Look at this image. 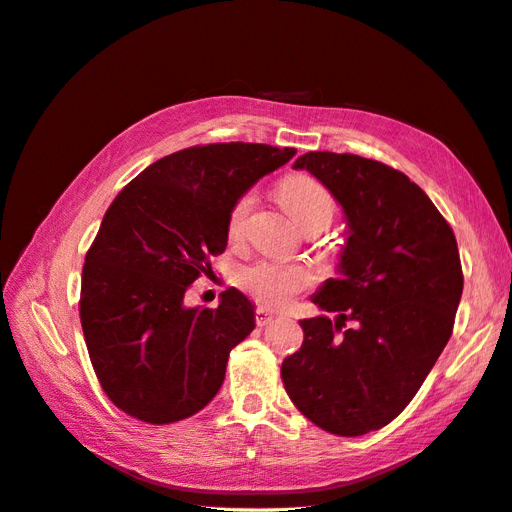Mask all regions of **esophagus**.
I'll return each mask as SVG.
<instances>
[{"label":"esophagus","instance_id":"34e87169","mask_svg":"<svg viewBox=\"0 0 512 512\" xmlns=\"http://www.w3.org/2000/svg\"><path fill=\"white\" fill-rule=\"evenodd\" d=\"M274 313L270 311V309H266V307H257V311H255V320H257V326H268L270 322H274Z\"/></svg>","mask_w":512,"mask_h":512}]
</instances>
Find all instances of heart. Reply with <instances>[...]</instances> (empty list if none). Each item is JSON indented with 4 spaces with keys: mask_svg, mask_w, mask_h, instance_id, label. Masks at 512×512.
I'll use <instances>...</instances> for the list:
<instances>
[{
    "mask_svg": "<svg viewBox=\"0 0 512 512\" xmlns=\"http://www.w3.org/2000/svg\"><path fill=\"white\" fill-rule=\"evenodd\" d=\"M279 199L285 212L298 222L309 216L329 218L335 212V201L331 192L320 181L307 175H292L283 179L279 186ZM255 203L251 192L242 194L233 203L227 218L229 240H238L244 231V222ZM311 283V272L298 264H281V261H255L238 272V285L246 294H251L257 303L281 309Z\"/></svg>",
    "mask_w": 512,
    "mask_h": 512,
    "instance_id": "1",
    "label": "heart"
}]
</instances>
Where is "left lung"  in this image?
<instances>
[{
  "label": "left lung",
  "mask_w": 512,
  "mask_h": 512,
  "mask_svg": "<svg viewBox=\"0 0 512 512\" xmlns=\"http://www.w3.org/2000/svg\"><path fill=\"white\" fill-rule=\"evenodd\" d=\"M294 168L342 205L348 238L337 277L311 296L324 313L300 320L305 342L285 357L283 385L313 424L359 437L402 413L448 344L461 257L439 209L400 170L331 151L300 155ZM346 321L356 326L344 330Z\"/></svg>",
  "instance_id": "8db88e82"
}]
</instances>
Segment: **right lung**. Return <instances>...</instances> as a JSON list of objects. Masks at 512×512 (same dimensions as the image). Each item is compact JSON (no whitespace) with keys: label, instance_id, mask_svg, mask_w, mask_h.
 Listing matches in <instances>:
<instances>
[{"label":"right lung","instance_id":"obj_1","mask_svg":"<svg viewBox=\"0 0 512 512\" xmlns=\"http://www.w3.org/2000/svg\"><path fill=\"white\" fill-rule=\"evenodd\" d=\"M294 155L253 142L190 147L112 201L86 255L80 318L99 383L127 415L179 422L218 393L229 352L255 329V305L235 287L216 309L183 298L225 253L233 203Z\"/></svg>","mask_w":512,"mask_h":512}]
</instances>
